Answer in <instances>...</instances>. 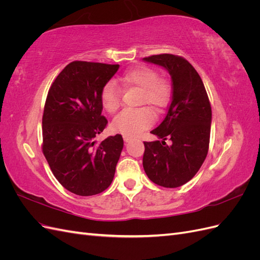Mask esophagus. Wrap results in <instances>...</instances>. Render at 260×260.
Masks as SVG:
<instances>
[{
    "label": "esophagus",
    "instance_id": "obj_1",
    "mask_svg": "<svg viewBox=\"0 0 260 260\" xmlns=\"http://www.w3.org/2000/svg\"><path fill=\"white\" fill-rule=\"evenodd\" d=\"M123 140H124V142H130V141L132 140V138L128 137V136H123Z\"/></svg>",
    "mask_w": 260,
    "mask_h": 260
}]
</instances>
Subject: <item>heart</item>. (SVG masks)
I'll list each match as a JSON object with an SVG mask.
<instances>
[{"mask_svg": "<svg viewBox=\"0 0 260 260\" xmlns=\"http://www.w3.org/2000/svg\"><path fill=\"white\" fill-rule=\"evenodd\" d=\"M118 83L124 89L140 90L139 104H146L153 109H160L170 100V86L165 79L158 78L154 69L139 66L125 72L118 78ZM101 104L108 114H115L121 104L120 90L114 82H108L101 92ZM154 121V116L147 108L125 109L112 122L116 132L125 136H138Z\"/></svg>", "mask_w": 260, "mask_h": 260, "instance_id": "b5f03b06", "label": "heart"}]
</instances>
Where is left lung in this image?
I'll return each instance as SVG.
<instances>
[{
    "mask_svg": "<svg viewBox=\"0 0 260 260\" xmlns=\"http://www.w3.org/2000/svg\"><path fill=\"white\" fill-rule=\"evenodd\" d=\"M169 73L172 99L166 117L151 131L161 141L144 142L143 168L148 179L164 187L188 182L205 160L210 137L211 107L200 75L186 59L172 54L143 58ZM169 138L172 144L164 141Z\"/></svg>",
    "mask_w": 260,
    "mask_h": 260,
    "instance_id": "8db88e82",
    "label": "left lung"
}]
</instances>
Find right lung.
<instances>
[{
    "mask_svg": "<svg viewBox=\"0 0 260 260\" xmlns=\"http://www.w3.org/2000/svg\"><path fill=\"white\" fill-rule=\"evenodd\" d=\"M119 65L73 61L51 85L42 118V151L58 182L80 196L102 193L111 185L123 147L120 135L98 145L107 119L101 92Z\"/></svg>",
    "mask_w": 260,
    "mask_h": 260,
    "instance_id": "add662e5",
    "label": "right lung"
}]
</instances>
